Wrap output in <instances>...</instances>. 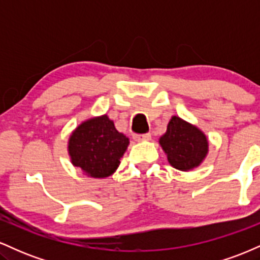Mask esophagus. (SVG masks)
<instances>
[{
    "instance_id": "34e87169",
    "label": "esophagus",
    "mask_w": 260,
    "mask_h": 260,
    "mask_svg": "<svg viewBox=\"0 0 260 260\" xmlns=\"http://www.w3.org/2000/svg\"><path fill=\"white\" fill-rule=\"evenodd\" d=\"M134 140H137V142H143V140H149L151 138V134L150 133H145V134H136V136L133 137Z\"/></svg>"
}]
</instances>
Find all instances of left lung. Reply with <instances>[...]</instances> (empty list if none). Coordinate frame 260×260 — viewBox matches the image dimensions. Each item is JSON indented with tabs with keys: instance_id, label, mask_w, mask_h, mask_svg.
Masks as SVG:
<instances>
[{
	"instance_id": "1",
	"label": "left lung",
	"mask_w": 260,
	"mask_h": 260,
	"mask_svg": "<svg viewBox=\"0 0 260 260\" xmlns=\"http://www.w3.org/2000/svg\"><path fill=\"white\" fill-rule=\"evenodd\" d=\"M169 162L175 169L188 171L201 165L208 154V139L205 134L193 124L174 116L168 124V131L159 140Z\"/></svg>"
}]
</instances>
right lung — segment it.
Wrapping results in <instances>:
<instances>
[{
	"label": "right lung",
	"instance_id": "1",
	"mask_svg": "<svg viewBox=\"0 0 260 260\" xmlns=\"http://www.w3.org/2000/svg\"><path fill=\"white\" fill-rule=\"evenodd\" d=\"M128 144L129 139L104 115L83 122L74 129L68 142V153L76 168L90 177L104 178L117 170Z\"/></svg>",
	"mask_w": 260,
	"mask_h": 260
}]
</instances>
